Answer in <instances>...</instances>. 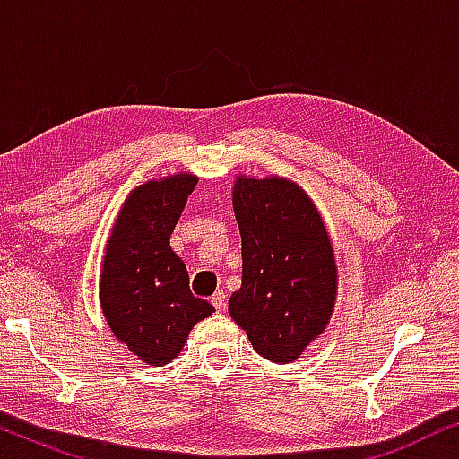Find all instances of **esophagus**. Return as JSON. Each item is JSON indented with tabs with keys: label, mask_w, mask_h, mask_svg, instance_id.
<instances>
[{
	"label": "esophagus",
	"mask_w": 459,
	"mask_h": 459,
	"mask_svg": "<svg viewBox=\"0 0 459 459\" xmlns=\"http://www.w3.org/2000/svg\"><path fill=\"white\" fill-rule=\"evenodd\" d=\"M211 303L215 307L217 311H223L225 309V292H215L211 297Z\"/></svg>",
	"instance_id": "esophagus-1"
}]
</instances>
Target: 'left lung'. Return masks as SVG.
Segmentation results:
<instances>
[{
    "instance_id": "1",
    "label": "left lung",
    "mask_w": 459,
    "mask_h": 459,
    "mask_svg": "<svg viewBox=\"0 0 459 459\" xmlns=\"http://www.w3.org/2000/svg\"><path fill=\"white\" fill-rule=\"evenodd\" d=\"M231 204L242 236V286L231 294L230 316L261 357L292 363L334 311V244L297 181L236 175Z\"/></svg>"
}]
</instances>
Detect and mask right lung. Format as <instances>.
Listing matches in <instances>:
<instances>
[{
  "mask_svg": "<svg viewBox=\"0 0 459 459\" xmlns=\"http://www.w3.org/2000/svg\"><path fill=\"white\" fill-rule=\"evenodd\" d=\"M198 178L175 173L134 187L106 240L100 307L117 341L146 366H165L215 307L190 292L171 234Z\"/></svg>",
  "mask_w": 459,
  "mask_h": 459,
  "instance_id": "obj_1",
  "label": "right lung"
}]
</instances>
